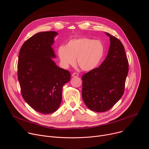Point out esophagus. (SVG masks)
<instances>
[{"label": "esophagus", "instance_id": "1", "mask_svg": "<svg viewBox=\"0 0 149 149\" xmlns=\"http://www.w3.org/2000/svg\"><path fill=\"white\" fill-rule=\"evenodd\" d=\"M78 74H77V73H76V72H74V73H73L72 74V77H78Z\"/></svg>", "mask_w": 149, "mask_h": 149}]
</instances>
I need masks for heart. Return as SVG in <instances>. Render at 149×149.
I'll return each instance as SVG.
<instances>
[{
	"mask_svg": "<svg viewBox=\"0 0 149 149\" xmlns=\"http://www.w3.org/2000/svg\"><path fill=\"white\" fill-rule=\"evenodd\" d=\"M104 51V46L100 40L81 37L70 40L65 46L59 47L57 53L64 68L74 65L77 58L78 65L82 70L90 71L100 64Z\"/></svg>",
	"mask_w": 149,
	"mask_h": 149,
	"instance_id": "obj_1",
	"label": "heart"
}]
</instances>
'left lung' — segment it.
Instances as JSON below:
<instances>
[{
    "mask_svg": "<svg viewBox=\"0 0 149 149\" xmlns=\"http://www.w3.org/2000/svg\"><path fill=\"white\" fill-rule=\"evenodd\" d=\"M105 33L110 39L107 57L98 68L82 77L83 101L95 112L108 111L121 98L129 72L128 59L121 41Z\"/></svg>",
    "mask_w": 149,
    "mask_h": 149,
    "instance_id": "obj_1",
    "label": "left lung"
}]
</instances>
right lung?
<instances>
[{"instance_id": "1", "label": "right lung", "mask_w": 149, "mask_h": 149, "mask_svg": "<svg viewBox=\"0 0 149 149\" xmlns=\"http://www.w3.org/2000/svg\"><path fill=\"white\" fill-rule=\"evenodd\" d=\"M58 33L42 32L28 39L21 47L17 77L22 97L35 111H56L62 101V87L70 81V72L58 67L52 46Z\"/></svg>"}]
</instances>
